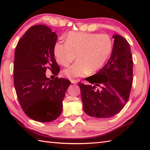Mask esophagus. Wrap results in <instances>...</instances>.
<instances>
[{"label": "esophagus", "mask_w": 150, "mask_h": 150, "mask_svg": "<svg viewBox=\"0 0 150 150\" xmlns=\"http://www.w3.org/2000/svg\"><path fill=\"white\" fill-rule=\"evenodd\" d=\"M70 81H71V82L72 84H77L78 82V81L77 80H74V79H71V80H70Z\"/></svg>", "instance_id": "1"}]
</instances>
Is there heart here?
<instances>
[{
	"label": "heart",
	"mask_w": 150,
	"mask_h": 150,
	"mask_svg": "<svg viewBox=\"0 0 150 150\" xmlns=\"http://www.w3.org/2000/svg\"><path fill=\"white\" fill-rule=\"evenodd\" d=\"M113 48V41L106 34L69 32L66 43L57 42L53 52L59 64L67 66L77 55V60L63 70L64 77L72 79L84 77L103 68Z\"/></svg>",
	"instance_id": "heart-1"
}]
</instances>
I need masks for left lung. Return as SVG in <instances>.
Here are the masks:
<instances>
[{
  "label": "left lung",
  "mask_w": 150,
  "mask_h": 150,
  "mask_svg": "<svg viewBox=\"0 0 150 150\" xmlns=\"http://www.w3.org/2000/svg\"><path fill=\"white\" fill-rule=\"evenodd\" d=\"M112 37L113 50L107 64L91 79H86L93 85L79 83L84 111L92 117L114 116L125 106L131 91L133 60L130 46L122 36L114 35Z\"/></svg>",
  "instance_id": "left-lung-1"
}]
</instances>
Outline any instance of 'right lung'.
Returning <instances> with one entry per match:
<instances>
[{
    "label": "right lung",
    "instance_id": "1",
    "mask_svg": "<svg viewBox=\"0 0 150 150\" xmlns=\"http://www.w3.org/2000/svg\"><path fill=\"white\" fill-rule=\"evenodd\" d=\"M57 39L50 28L36 25L24 34L15 52L14 86L19 103L27 116L40 122L60 115L65 93L71 84L65 79L50 80L46 76L47 68L55 76L60 71L53 52Z\"/></svg>",
    "mask_w": 150,
    "mask_h": 150
}]
</instances>
